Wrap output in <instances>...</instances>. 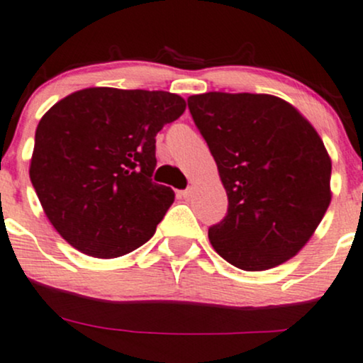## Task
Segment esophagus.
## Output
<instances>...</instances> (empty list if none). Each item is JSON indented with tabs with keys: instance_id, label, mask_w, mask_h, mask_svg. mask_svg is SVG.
Here are the masks:
<instances>
[{
	"instance_id": "34e87169",
	"label": "esophagus",
	"mask_w": 363,
	"mask_h": 363,
	"mask_svg": "<svg viewBox=\"0 0 363 363\" xmlns=\"http://www.w3.org/2000/svg\"><path fill=\"white\" fill-rule=\"evenodd\" d=\"M194 194H195V186H189V189L183 190V192H180V197H183V199H192Z\"/></svg>"
}]
</instances>
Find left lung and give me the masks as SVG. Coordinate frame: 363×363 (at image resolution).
Segmentation results:
<instances>
[{
  "instance_id": "1",
  "label": "left lung",
  "mask_w": 363,
  "mask_h": 363,
  "mask_svg": "<svg viewBox=\"0 0 363 363\" xmlns=\"http://www.w3.org/2000/svg\"><path fill=\"white\" fill-rule=\"evenodd\" d=\"M228 195V214L209 242L243 271L295 257L331 203V157L311 121L271 94L189 97Z\"/></svg>"
}]
</instances>
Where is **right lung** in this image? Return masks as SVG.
Masks as SVG:
<instances>
[{
	"mask_svg": "<svg viewBox=\"0 0 363 363\" xmlns=\"http://www.w3.org/2000/svg\"><path fill=\"white\" fill-rule=\"evenodd\" d=\"M186 104L178 94L89 87L40 118L30 182L55 230L85 255L115 259L144 245L174 201L150 180L156 135Z\"/></svg>",
	"mask_w": 363,
	"mask_h": 363,
	"instance_id": "1",
	"label": "right lung"
}]
</instances>
